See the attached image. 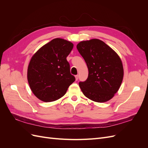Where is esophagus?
Listing matches in <instances>:
<instances>
[{
	"label": "esophagus",
	"mask_w": 148,
	"mask_h": 148,
	"mask_svg": "<svg viewBox=\"0 0 148 148\" xmlns=\"http://www.w3.org/2000/svg\"><path fill=\"white\" fill-rule=\"evenodd\" d=\"M75 79H76V80H77V81L78 79V75H75Z\"/></svg>",
	"instance_id": "obj_1"
}]
</instances>
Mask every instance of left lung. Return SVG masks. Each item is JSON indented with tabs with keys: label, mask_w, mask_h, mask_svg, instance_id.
<instances>
[{
	"label": "left lung",
	"mask_w": 148,
	"mask_h": 148,
	"mask_svg": "<svg viewBox=\"0 0 148 148\" xmlns=\"http://www.w3.org/2000/svg\"><path fill=\"white\" fill-rule=\"evenodd\" d=\"M77 48L86 62L89 73L79 86L84 95L97 102L112 99L122 82L123 69L119 56L97 39L82 41Z\"/></svg>",
	"instance_id": "obj_1"
}]
</instances>
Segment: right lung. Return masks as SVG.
<instances>
[{
  "label": "right lung",
  "instance_id": "right-lung-1",
  "mask_svg": "<svg viewBox=\"0 0 148 148\" xmlns=\"http://www.w3.org/2000/svg\"><path fill=\"white\" fill-rule=\"evenodd\" d=\"M73 44L56 38L40 48L33 56L28 68V81L39 99L52 102L64 96L75 78L70 73L66 57Z\"/></svg>",
  "mask_w": 148,
  "mask_h": 148
}]
</instances>
